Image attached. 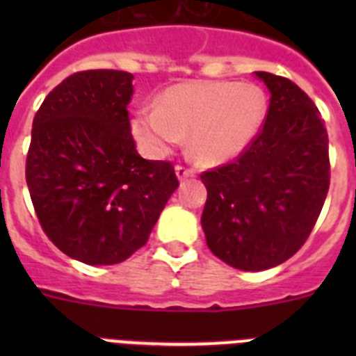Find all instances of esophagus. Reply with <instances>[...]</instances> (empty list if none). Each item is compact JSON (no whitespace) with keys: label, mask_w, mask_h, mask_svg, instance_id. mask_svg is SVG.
Masks as SVG:
<instances>
[{"label":"esophagus","mask_w":356,"mask_h":356,"mask_svg":"<svg viewBox=\"0 0 356 356\" xmlns=\"http://www.w3.org/2000/svg\"><path fill=\"white\" fill-rule=\"evenodd\" d=\"M194 175H196V171H194L193 168H187V165H181V163H178V165H176V176H178L180 180L193 178Z\"/></svg>","instance_id":"1"}]
</instances>
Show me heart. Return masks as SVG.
I'll return each mask as SVG.
<instances>
[{
    "instance_id": "1",
    "label": "heart",
    "mask_w": 356,
    "mask_h": 356,
    "mask_svg": "<svg viewBox=\"0 0 356 356\" xmlns=\"http://www.w3.org/2000/svg\"><path fill=\"white\" fill-rule=\"evenodd\" d=\"M267 112L266 94L253 83L188 81L175 85L134 118V134L149 155H165L188 135V149L203 163L241 155L257 137Z\"/></svg>"
}]
</instances>
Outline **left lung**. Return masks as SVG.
<instances>
[{
	"label": "left lung",
	"mask_w": 356,
	"mask_h": 356,
	"mask_svg": "<svg viewBox=\"0 0 356 356\" xmlns=\"http://www.w3.org/2000/svg\"><path fill=\"white\" fill-rule=\"evenodd\" d=\"M254 74L271 92L262 128L237 159L201 172L207 244L242 271H264L298 253L330 187L328 134L317 106L289 78Z\"/></svg>",
	"instance_id": "left-lung-1"
}]
</instances>
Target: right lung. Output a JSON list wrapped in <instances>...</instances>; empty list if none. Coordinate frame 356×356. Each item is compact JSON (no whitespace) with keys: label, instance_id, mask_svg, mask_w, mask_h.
I'll list each match as a JSON object with an SVG mask.
<instances>
[{"label":"right lung","instance_id":"right-lung-1","mask_svg":"<svg viewBox=\"0 0 356 356\" xmlns=\"http://www.w3.org/2000/svg\"><path fill=\"white\" fill-rule=\"evenodd\" d=\"M131 80L115 69L74 72L33 118L26 184L37 219L62 253L90 266L143 248L180 185L171 162L135 149Z\"/></svg>","mask_w":356,"mask_h":356}]
</instances>
